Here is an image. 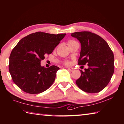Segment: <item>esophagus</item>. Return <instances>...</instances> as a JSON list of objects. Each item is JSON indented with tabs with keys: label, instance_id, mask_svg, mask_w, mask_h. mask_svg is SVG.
Listing matches in <instances>:
<instances>
[{
	"label": "esophagus",
	"instance_id": "34e87169",
	"mask_svg": "<svg viewBox=\"0 0 124 124\" xmlns=\"http://www.w3.org/2000/svg\"><path fill=\"white\" fill-rule=\"evenodd\" d=\"M67 69H68L69 71H72L74 70V68H68Z\"/></svg>",
	"mask_w": 124,
	"mask_h": 124
}]
</instances>
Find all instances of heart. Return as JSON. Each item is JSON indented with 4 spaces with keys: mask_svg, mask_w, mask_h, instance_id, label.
I'll return each instance as SVG.
<instances>
[{
    "mask_svg": "<svg viewBox=\"0 0 124 124\" xmlns=\"http://www.w3.org/2000/svg\"><path fill=\"white\" fill-rule=\"evenodd\" d=\"M71 42H74V41H73V40H70V41H69L68 43ZM64 63L66 65H70V64L71 63H70V62L69 61H65Z\"/></svg>",
    "mask_w": 124,
    "mask_h": 124,
    "instance_id": "1",
    "label": "heart"
}]
</instances>
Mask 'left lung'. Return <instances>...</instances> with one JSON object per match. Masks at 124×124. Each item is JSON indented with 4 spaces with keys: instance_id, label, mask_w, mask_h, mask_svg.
<instances>
[{
    "instance_id": "1",
    "label": "left lung",
    "mask_w": 124,
    "mask_h": 124,
    "mask_svg": "<svg viewBox=\"0 0 124 124\" xmlns=\"http://www.w3.org/2000/svg\"><path fill=\"white\" fill-rule=\"evenodd\" d=\"M81 44L78 65L87 64L88 68L81 70L76 84L82 91L99 93L108 84L114 70L113 53L107 43L100 36L89 31L71 33Z\"/></svg>"
}]
</instances>
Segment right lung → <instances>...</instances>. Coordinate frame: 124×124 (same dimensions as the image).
<instances>
[{"mask_svg": "<svg viewBox=\"0 0 124 124\" xmlns=\"http://www.w3.org/2000/svg\"><path fill=\"white\" fill-rule=\"evenodd\" d=\"M66 35L36 32L19 40L11 53L8 69L13 81L20 89L35 94L53 85L59 67L45 68L40 66V61L53 53Z\"/></svg>", "mask_w": 124, "mask_h": 124, "instance_id": "1", "label": "right lung"}]
</instances>
